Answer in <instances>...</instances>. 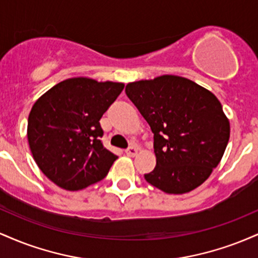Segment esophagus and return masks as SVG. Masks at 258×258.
<instances>
[{"label":"esophagus","instance_id":"1","mask_svg":"<svg viewBox=\"0 0 258 258\" xmlns=\"http://www.w3.org/2000/svg\"><path fill=\"white\" fill-rule=\"evenodd\" d=\"M125 153H126L128 156H136V155H137V153H138V148L135 147V146L128 147V148H127V149L125 150Z\"/></svg>","mask_w":258,"mask_h":258}]
</instances>
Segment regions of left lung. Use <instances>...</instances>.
Wrapping results in <instances>:
<instances>
[{
	"label": "left lung",
	"mask_w": 258,
	"mask_h": 258,
	"mask_svg": "<svg viewBox=\"0 0 258 258\" xmlns=\"http://www.w3.org/2000/svg\"><path fill=\"white\" fill-rule=\"evenodd\" d=\"M154 133L156 166L144 174L167 194H184L203 184L220 164L229 121L214 93L185 78L162 75L126 86Z\"/></svg>",
	"instance_id": "obj_1"
}]
</instances>
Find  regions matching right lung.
<instances>
[{"label":"right lung","mask_w":258,"mask_h":258,"mask_svg":"<svg viewBox=\"0 0 258 258\" xmlns=\"http://www.w3.org/2000/svg\"><path fill=\"white\" fill-rule=\"evenodd\" d=\"M123 87L120 82L68 79L32 106L29 146L40 170L58 186L80 190L108 174L117 156L103 146L99 120Z\"/></svg>","instance_id":"add662e5"}]
</instances>
